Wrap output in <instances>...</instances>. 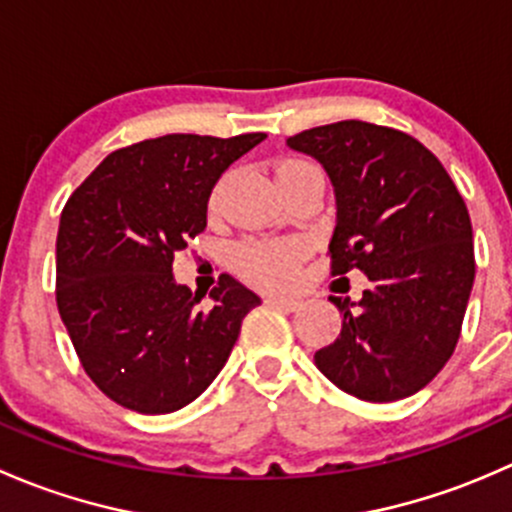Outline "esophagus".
Returning <instances> with one entry per match:
<instances>
[{"mask_svg":"<svg viewBox=\"0 0 512 512\" xmlns=\"http://www.w3.org/2000/svg\"><path fill=\"white\" fill-rule=\"evenodd\" d=\"M265 302H267V304H275V307L289 309V312H292V309L302 307V299H297V297H282V294H267Z\"/></svg>","mask_w":512,"mask_h":512,"instance_id":"obj_1","label":"esophagus"}]
</instances>
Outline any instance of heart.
<instances>
[{
	"label": "heart",
	"instance_id": "obj_1",
	"mask_svg": "<svg viewBox=\"0 0 512 512\" xmlns=\"http://www.w3.org/2000/svg\"><path fill=\"white\" fill-rule=\"evenodd\" d=\"M277 178H287V175H322L317 165L307 163V160L289 158L282 160L275 170ZM304 255V247L299 242H252V245H242L237 250V270L252 282L270 287H285L297 275L299 260Z\"/></svg>",
	"mask_w": 512,
	"mask_h": 512
}]
</instances>
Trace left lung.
<instances>
[{
  "label": "left lung",
  "instance_id": "obj_1",
  "mask_svg": "<svg viewBox=\"0 0 512 512\" xmlns=\"http://www.w3.org/2000/svg\"><path fill=\"white\" fill-rule=\"evenodd\" d=\"M327 170L337 200L332 272L369 277L359 302L332 297L342 332L317 369L361 401H399L446 366L476 277L473 227L451 175L394 128L339 121L287 138Z\"/></svg>",
  "mask_w": 512,
  "mask_h": 512
}]
</instances>
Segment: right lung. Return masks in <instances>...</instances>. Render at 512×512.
Segmentation results:
<instances>
[{
	"label": "right lung",
	"instance_id": "1",
	"mask_svg": "<svg viewBox=\"0 0 512 512\" xmlns=\"http://www.w3.org/2000/svg\"><path fill=\"white\" fill-rule=\"evenodd\" d=\"M168 133L103 158L74 190L56 235V304L91 381L138 414L198 399L260 304L223 275L213 307L173 277V257L208 223L220 175L265 141Z\"/></svg>",
	"mask_w": 512,
	"mask_h": 512
}]
</instances>
